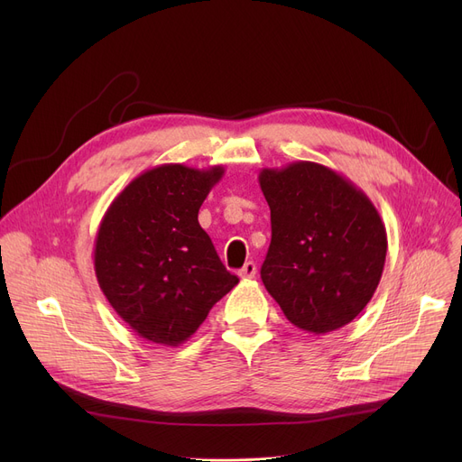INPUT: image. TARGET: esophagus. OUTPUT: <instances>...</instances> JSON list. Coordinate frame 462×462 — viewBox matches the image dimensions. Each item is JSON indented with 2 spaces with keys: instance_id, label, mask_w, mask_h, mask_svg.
<instances>
[{
  "instance_id": "obj_1",
  "label": "esophagus",
  "mask_w": 462,
  "mask_h": 462,
  "mask_svg": "<svg viewBox=\"0 0 462 462\" xmlns=\"http://www.w3.org/2000/svg\"><path fill=\"white\" fill-rule=\"evenodd\" d=\"M254 275H256V263L254 262H245L244 268L239 270V277L247 281V279H254Z\"/></svg>"
}]
</instances>
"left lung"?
I'll use <instances>...</instances> for the list:
<instances>
[{"label":"left lung","mask_w":462,"mask_h":462,"mask_svg":"<svg viewBox=\"0 0 462 462\" xmlns=\"http://www.w3.org/2000/svg\"><path fill=\"white\" fill-rule=\"evenodd\" d=\"M272 244L260 277L296 328L324 335L350 324L380 282L387 236L378 209L335 170L296 161L263 168Z\"/></svg>","instance_id":"obj_1"}]
</instances>
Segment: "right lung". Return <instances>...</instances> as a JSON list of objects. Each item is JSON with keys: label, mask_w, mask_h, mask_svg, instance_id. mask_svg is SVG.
Segmentation results:
<instances>
[{"label": "right lung", "mask_w": 462, "mask_h": 462, "mask_svg": "<svg viewBox=\"0 0 462 462\" xmlns=\"http://www.w3.org/2000/svg\"><path fill=\"white\" fill-rule=\"evenodd\" d=\"M223 176V166L150 168L103 217L93 249L97 282L145 341L180 346L239 282L199 223L200 206Z\"/></svg>", "instance_id": "right-lung-1"}]
</instances>
